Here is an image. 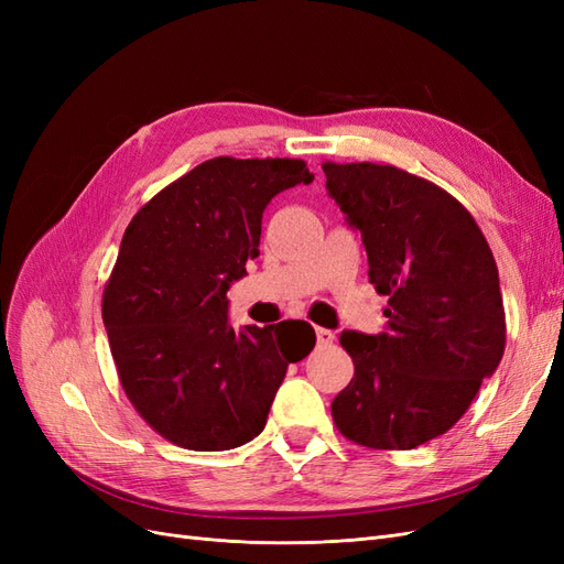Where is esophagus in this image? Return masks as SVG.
Segmentation results:
<instances>
[{"instance_id": "esophagus-1", "label": "esophagus", "mask_w": 564, "mask_h": 564, "mask_svg": "<svg viewBox=\"0 0 564 564\" xmlns=\"http://www.w3.org/2000/svg\"><path fill=\"white\" fill-rule=\"evenodd\" d=\"M315 334H317V346H332L334 344V332H329V329H322V327H317L315 329Z\"/></svg>"}]
</instances>
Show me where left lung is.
Listing matches in <instances>:
<instances>
[{"instance_id":"obj_1","label":"left lung","mask_w":564,"mask_h":564,"mask_svg":"<svg viewBox=\"0 0 564 564\" xmlns=\"http://www.w3.org/2000/svg\"><path fill=\"white\" fill-rule=\"evenodd\" d=\"M327 191L360 230L388 329L340 334L350 383L332 402L340 435L414 449L466 414L506 348L499 270L470 212L392 164L324 162Z\"/></svg>"}]
</instances>
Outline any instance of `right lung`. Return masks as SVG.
<instances>
[{
    "mask_svg": "<svg viewBox=\"0 0 564 564\" xmlns=\"http://www.w3.org/2000/svg\"><path fill=\"white\" fill-rule=\"evenodd\" d=\"M315 176L303 160L214 158L131 218L104 292V324L129 402L193 452H226L265 429L289 362L315 346L308 322H228V289L259 256L278 193Z\"/></svg>",
    "mask_w": 564,
    "mask_h": 564,
    "instance_id": "1",
    "label": "right lung"
}]
</instances>
